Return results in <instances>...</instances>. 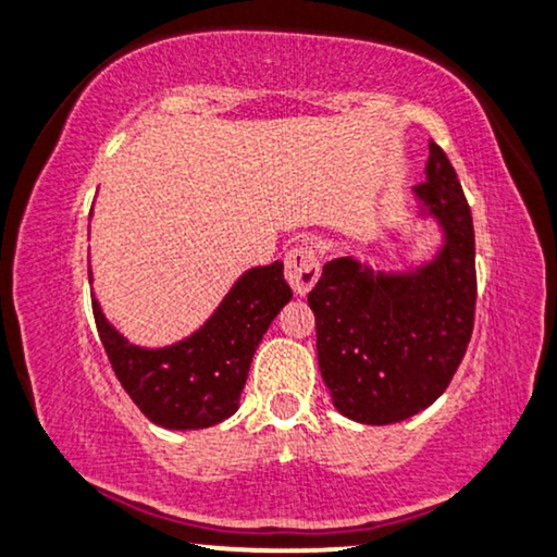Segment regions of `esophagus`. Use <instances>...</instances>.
<instances>
[{"instance_id":"esophagus-1","label":"esophagus","mask_w":557,"mask_h":557,"mask_svg":"<svg viewBox=\"0 0 557 557\" xmlns=\"http://www.w3.org/2000/svg\"><path fill=\"white\" fill-rule=\"evenodd\" d=\"M321 274L319 255L313 251V246L300 244L285 255V280L298 295H306L315 285Z\"/></svg>"}]
</instances>
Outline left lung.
Wrapping results in <instances>:
<instances>
[{
  "mask_svg": "<svg viewBox=\"0 0 557 557\" xmlns=\"http://www.w3.org/2000/svg\"><path fill=\"white\" fill-rule=\"evenodd\" d=\"M419 218L442 231L440 251L385 272L355 257L323 264L308 293L321 377L336 411L385 426L432 406L466 355L475 319L473 215L447 153L429 140Z\"/></svg>",
  "mask_w": 557,
  "mask_h": 557,
  "instance_id": "left-lung-1",
  "label": "left lung"
}]
</instances>
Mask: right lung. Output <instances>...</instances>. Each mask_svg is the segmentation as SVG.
Returning a JSON list of instances; mask_svg holds the SVG:
<instances>
[{
	"instance_id": "right-lung-1",
	"label": "right lung",
	"mask_w": 557,
	"mask_h": 557,
	"mask_svg": "<svg viewBox=\"0 0 557 557\" xmlns=\"http://www.w3.org/2000/svg\"><path fill=\"white\" fill-rule=\"evenodd\" d=\"M290 298L283 262L251 267L200 329L153 349L125 339L97 298H91V311L112 370L133 404L157 426L187 432L221 424L236 413L251 357Z\"/></svg>"
}]
</instances>
